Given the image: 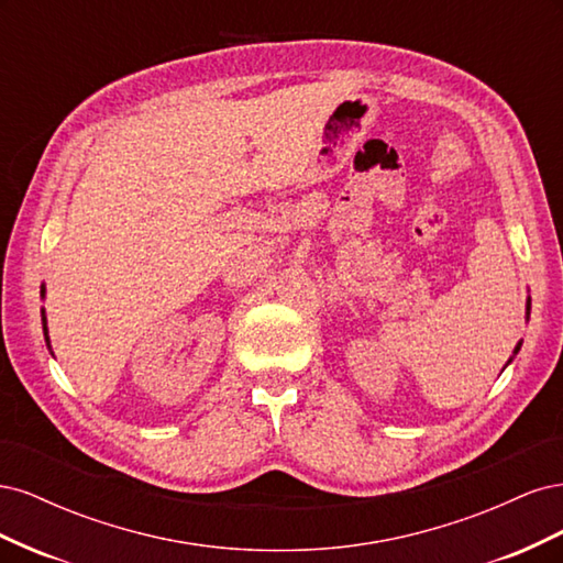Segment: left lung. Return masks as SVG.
I'll use <instances>...</instances> for the list:
<instances>
[{
    "mask_svg": "<svg viewBox=\"0 0 563 563\" xmlns=\"http://www.w3.org/2000/svg\"><path fill=\"white\" fill-rule=\"evenodd\" d=\"M515 352H519V345H517V350H515Z\"/></svg>",
    "mask_w": 563,
    "mask_h": 563,
    "instance_id": "obj_1",
    "label": "left lung"
}]
</instances>
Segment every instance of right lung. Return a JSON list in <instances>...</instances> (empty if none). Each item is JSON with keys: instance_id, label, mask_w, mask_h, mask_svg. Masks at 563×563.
I'll list each match as a JSON object with an SVG mask.
<instances>
[{"instance_id": "right-lung-1", "label": "right lung", "mask_w": 563, "mask_h": 563, "mask_svg": "<svg viewBox=\"0 0 563 563\" xmlns=\"http://www.w3.org/2000/svg\"><path fill=\"white\" fill-rule=\"evenodd\" d=\"M42 296H44V288H42ZM44 331H46V319H44ZM46 343H48V338H46Z\"/></svg>"}]
</instances>
